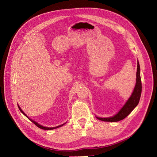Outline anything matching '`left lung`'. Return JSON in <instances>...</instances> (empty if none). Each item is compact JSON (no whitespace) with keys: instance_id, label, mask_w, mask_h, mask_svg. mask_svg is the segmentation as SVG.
Returning <instances> with one entry per match:
<instances>
[{"instance_id":"1","label":"left lung","mask_w":157,"mask_h":157,"mask_svg":"<svg viewBox=\"0 0 157 157\" xmlns=\"http://www.w3.org/2000/svg\"><path fill=\"white\" fill-rule=\"evenodd\" d=\"M136 84L132 96L128 99L125 105L121 109L116 115L109 118H99V120L106 122H118L125 118L133 111L138 104L141 94V80L140 77V67L139 62H137V68L136 73Z\"/></svg>"}]
</instances>
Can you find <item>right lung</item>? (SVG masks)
<instances>
[{
  "mask_svg": "<svg viewBox=\"0 0 157 157\" xmlns=\"http://www.w3.org/2000/svg\"><path fill=\"white\" fill-rule=\"evenodd\" d=\"M18 107H19V109H20V111L23 114V115H24L25 116H26L28 118H29V117H28L23 112V111L21 110V108L18 106ZM29 119L33 122V123H34V124L37 126V127H39V128H41V129H43V130H53V129H55V128H59V127H61V126H62L63 125H64V124H61V125H60V126H56V127H53V128H47V127H44V126H41V125H40V124H38L37 122H36L35 121H33V120H31V119H30V118H29Z\"/></svg>",
  "mask_w": 157,
  "mask_h": 157,
  "instance_id": "add662e5",
  "label": "right lung"
}]
</instances>
